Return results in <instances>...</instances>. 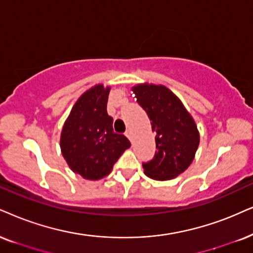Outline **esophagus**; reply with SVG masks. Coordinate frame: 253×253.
Returning a JSON list of instances; mask_svg holds the SVG:
<instances>
[{
    "mask_svg": "<svg viewBox=\"0 0 253 253\" xmlns=\"http://www.w3.org/2000/svg\"><path fill=\"white\" fill-rule=\"evenodd\" d=\"M125 135L128 137L129 140H132V132H130V129H127L126 132H125Z\"/></svg>",
    "mask_w": 253,
    "mask_h": 253,
    "instance_id": "1",
    "label": "esophagus"
}]
</instances>
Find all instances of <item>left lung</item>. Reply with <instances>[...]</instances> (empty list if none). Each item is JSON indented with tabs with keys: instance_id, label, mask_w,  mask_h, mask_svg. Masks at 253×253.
Masks as SVG:
<instances>
[{
	"instance_id": "1",
	"label": "left lung",
	"mask_w": 253,
	"mask_h": 253,
	"mask_svg": "<svg viewBox=\"0 0 253 253\" xmlns=\"http://www.w3.org/2000/svg\"><path fill=\"white\" fill-rule=\"evenodd\" d=\"M133 93L156 134L158 150L150 161L142 164L145 174L156 181L171 180L193 162L200 143L196 124L180 99L165 86L137 85Z\"/></svg>"
}]
</instances>
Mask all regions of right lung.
I'll return each instance as SVG.
<instances>
[{"label":"right lung","mask_w":253,"mask_h":253,"mask_svg":"<svg viewBox=\"0 0 253 253\" xmlns=\"http://www.w3.org/2000/svg\"><path fill=\"white\" fill-rule=\"evenodd\" d=\"M110 87L97 85L86 91L72 107L60 135V149L69 167L86 180H99L111 172L130 147L124 134L113 132L107 114Z\"/></svg>","instance_id":"obj_1"}]
</instances>
